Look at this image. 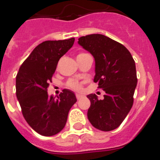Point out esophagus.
Wrapping results in <instances>:
<instances>
[{
  "label": "esophagus",
  "instance_id": "esophagus-1",
  "mask_svg": "<svg viewBox=\"0 0 160 160\" xmlns=\"http://www.w3.org/2000/svg\"><path fill=\"white\" fill-rule=\"evenodd\" d=\"M76 99H77V100H80V99H81L82 97H83V96L80 95V94H76Z\"/></svg>",
  "mask_w": 160,
  "mask_h": 160
}]
</instances>
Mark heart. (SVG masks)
Masks as SVG:
<instances>
[{
	"label": "heart",
	"mask_w": 160,
	"mask_h": 160,
	"mask_svg": "<svg viewBox=\"0 0 160 160\" xmlns=\"http://www.w3.org/2000/svg\"><path fill=\"white\" fill-rule=\"evenodd\" d=\"M86 55V54L80 53L77 55V57L81 56V55ZM67 85H68V88H72V89L75 90V91H81L82 90V83L77 81V80H68V82L67 83Z\"/></svg>",
	"instance_id": "b5f03b06"
}]
</instances>
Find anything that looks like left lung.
Returning <instances> with one entry per match:
<instances>
[{
    "mask_svg": "<svg viewBox=\"0 0 160 160\" xmlns=\"http://www.w3.org/2000/svg\"><path fill=\"white\" fill-rule=\"evenodd\" d=\"M78 43L95 59L94 82L105 92L103 100L95 94L87 96L90 123L102 131L118 128L131 109L137 85L134 60L122 44L103 34L82 36Z\"/></svg>",
    "mask_w": 160,
    "mask_h": 160,
    "instance_id": "left-lung-1",
    "label": "left lung"
}]
</instances>
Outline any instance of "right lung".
<instances>
[{
  "label": "right lung",
  "mask_w": 160,
  "mask_h": 160,
  "mask_svg": "<svg viewBox=\"0 0 160 160\" xmlns=\"http://www.w3.org/2000/svg\"><path fill=\"white\" fill-rule=\"evenodd\" d=\"M74 42L72 38L42 42L21 65L17 75L16 95L22 115L41 135H55L63 130L69 110L77 101L74 92L68 89H63L57 98L47 94L59 59Z\"/></svg>",
  "instance_id": "add662e5"
}]
</instances>
